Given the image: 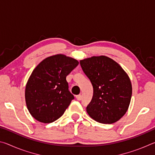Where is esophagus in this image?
<instances>
[{
  "label": "esophagus",
  "mask_w": 155,
  "mask_h": 155,
  "mask_svg": "<svg viewBox=\"0 0 155 155\" xmlns=\"http://www.w3.org/2000/svg\"><path fill=\"white\" fill-rule=\"evenodd\" d=\"M76 98H77L78 101H81V100L82 99V95H81V94H79V95H77V96H76Z\"/></svg>",
  "instance_id": "34e87169"
}]
</instances>
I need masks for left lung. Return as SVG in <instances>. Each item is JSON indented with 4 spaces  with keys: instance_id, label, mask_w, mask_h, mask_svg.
Returning <instances> with one entry per match:
<instances>
[{
    "instance_id": "8db88e82",
    "label": "left lung",
    "mask_w": 155,
    "mask_h": 155,
    "mask_svg": "<svg viewBox=\"0 0 155 155\" xmlns=\"http://www.w3.org/2000/svg\"><path fill=\"white\" fill-rule=\"evenodd\" d=\"M80 64L94 88L92 100L87 107L88 115L103 124L118 121L127 113L132 96V84L127 73L104 55L84 59Z\"/></svg>"
}]
</instances>
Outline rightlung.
Here are the masks:
<instances>
[{"mask_svg":"<svg viewBox=\"0 0 155 155\" xmlns=\"http://www.w3.org/2000/svg\"><path fill=\"white\" fill-rule=\"evenodd\" d=\"M78 61L64 54L46 57L33 70L25 87V101L30 114L38 122L51 123L59 118L74 96L66 77Z\"/></svg>","mask_w":155,"mask_h":155,"instance_id":"right-lung-1","label":"right lung"}]
</instances>
